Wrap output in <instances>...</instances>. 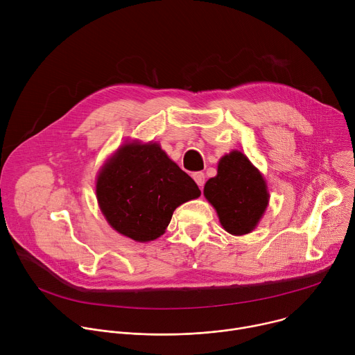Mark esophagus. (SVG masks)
<instances>
[{"label": "esophagus", "instance_id": "esophagus-1", "mask_svg": "<svg viewBox=\"0 0 355 355\" xmlns=\"http://www.w3.org/2000/svg\"><path fill=\"white\" fill-rule=\"evenodd\" d=\"M193 180H195V182L198 184V187L202 189V188H204V184H205V174L204 173H195L193 175Z\"/></svg>", "mask_w": 355, "mask_h": 355}]
</instances>
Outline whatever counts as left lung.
Segmentation results:
<instances>
[{"label": "left lung", "mask_w": 355, "mask_h": 355, "mask_svg": "<svg viewBox=\"0 0 355 355\" xmlns=\"http://www.w3.org/2000/svg\"><path fill=\"white\" fill-rule=\"evenodd\" d=\"M204 195L216 209L223 229L236 236L254 229L268 205L263 175L240 151L222 157L218 175L208 180Z\"/></svg>", "instance_id": "left-lung-1"}]
</instances>
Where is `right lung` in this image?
<instances>
[{"mask_svg": "<svg viewBox=\"0 0 355 355\" xmlns=\"http://www.w3.org/2000/svg\"><path fill=\"white\" fill-rule=\"evenodd\" d=\"M195 181L157 143L122 146L96 180V199L110 225L136 241L160 237L177 207L195 199Z\"/></svg>", "mask_w": 355, "mask_h": 355, "instance_id": "1", "label": "right lung"}]
</instances>
